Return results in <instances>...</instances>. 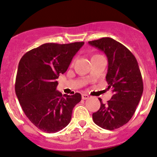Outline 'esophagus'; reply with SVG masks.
<instances>
[{"label": "esophagus", "instance_id": "esophagus-1", "mask_svg": "<svg viewBox=\"0 0 157 157\" xmlns=\"http://www.w3.org/2000/svg\"><path fill=\"white\" fill-rule=\"evenodd\" d=\"M82 99L85 100V99H87V98H89V96L87 94H82Z\"/></svg>", "mask_w": 157, "mask_h": 157}]
</instances>
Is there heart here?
Wrapping results in <instances>:
<instances>
[{
	"label": "heart",
	"mask_w": 157,
	"mask_h": 157,
	"mask_svg": "<svg viewBox=\"0 0 157 157\" xmlns=\"http://www.w3.org/2000/svg\"><path fill=\"white\" fill-rule=\"evenodd\" d=\"M99 56V55H95V56H93V57H94V56Z\"/></svg>",
	"instance_id": "b5f03b06"
}]
</instances>
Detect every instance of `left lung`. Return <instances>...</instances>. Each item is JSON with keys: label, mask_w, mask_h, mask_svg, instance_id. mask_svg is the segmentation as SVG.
<instances>
[{"label": "left lung", "mask_w": 157, "mask_h": 157, "mask_svg": "<svg viewBox=\"0 0 157 157\" xmlns=\"http://www.w3.org/2000/svg\"><path fill=\"white\" fill-rule=\"evenodd\" d=\"M103 51L108 61L106 81L113 96L93 113V121L106 130L120 128L134 114L143 93V82L138 62L132 52L111 38H102L88 42Z\"/></svg>", "instance_id": "obj_1"}]
</instances>
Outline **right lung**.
<instances>
[{"mask_svg": "<svg viewBox=\"0 0 157 157\" xmlns=\"http://www.w3.org/2000/svg\"><path fill=\"white\" fill-rule=\"evenodd\" d=\"M84 44H44L20 60L15 93L26 117L42 131L53 133L64 128L71 120L73 107L82 99L80 93L62 96L56 87L59 75L67 71Z\"/></svg>", "mask_w": 157, "mask_h": 157, "instance_id": "1", "label": "right lung"}]
</instances>
